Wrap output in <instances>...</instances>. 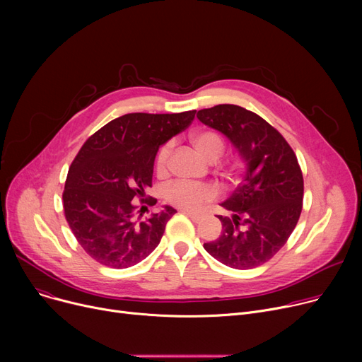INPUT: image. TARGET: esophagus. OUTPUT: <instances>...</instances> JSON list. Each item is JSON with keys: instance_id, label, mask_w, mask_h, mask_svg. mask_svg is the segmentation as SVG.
Returning a JSON list of instances; mask_svg holds the SVG:
<instances>
[{"instance_id": "1", "label": "esophagus", "mask_w": 362, "mask_h": 362, "mask_svg": "<svg viewBox=\"0 0 362 362\" xmlns=\"http://www.w3.org/2000/svg\"><path fill=\"white\" fill-rule=\"evenodd\" d=\"M182 213L183 214H186V216H189V217H191L195 223H199L201 220H204V214H198V213H192V211H187V210H182Z\"/></svg>"}]
</instances>
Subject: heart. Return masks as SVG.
I'll use <instances>...</instances> for the list:
<instances>
[{"mask_svg": "<svg viewBox=\"0 0 362 362\" xmlns=\"http://www.w3.org/2000/svg\"><path fill=\"white\" fill-rule=\"evenodd\" d=\"M189 138H191V142L195 146V149L206 161L216 163L224 156L226 144L218 133L213 130H195L189 135ZM170 156H171V144L167 142L158 149L157 157H156V168L158 175L167 173ZM238 175H239L238 165H230L224 171V179L229 183H233L238 180ZM165 198L171 205L179 206L182 210L197 211L205 204L211 202L216 198V191L206 183L179 180V182L171 183L167 187Z\"/></svg>", "mask_w": 362, "mask_h": 362, "instance_id": "obj_1", "label": "heart"}]
</instances>
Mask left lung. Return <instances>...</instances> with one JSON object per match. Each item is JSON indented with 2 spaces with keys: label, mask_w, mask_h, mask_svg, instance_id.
Here are the masks:
<instances>
[{
  "label": "left lung",
  "mask_w": 362,
  "mask_h": 362,
  "mask_svg": "<svg viewBox=\"0 0 362 362\" xmlns=\"http://www.w3.org/2000/svg\"><path fill=\"white\" fill-rule=\"evenodd\" d=\"M197 117L229 138L246 163V173L217 216L223 232L205 251L236 270L272 259L292 235L302 211L303 177L293 149L258 114L233 104L199 110Z\"/></svg>",
  "instance_id": "left-lung-1"
}]
</instances>
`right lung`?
<instances>
[{"label": "right lung", "mask_w": 362, "mask_h": 362, "mask_svg": "<svg viewBox=\"0 0 362 362\" xmlns=\"http://www.w3.org/2000/svg\"><path fill=\"white\" fill-rule=\"evenodd\" d=\"M195 112L124 114L82 145L69 168L63 208L76 240L90 258L110 269H127L157 248L176 210L165 206L142 218L149 213L146 206L157 204L145 197V189L152 186L160 145L191 124Z\"/></svg>", "instance_id": "obj_1"}]
</instances>
